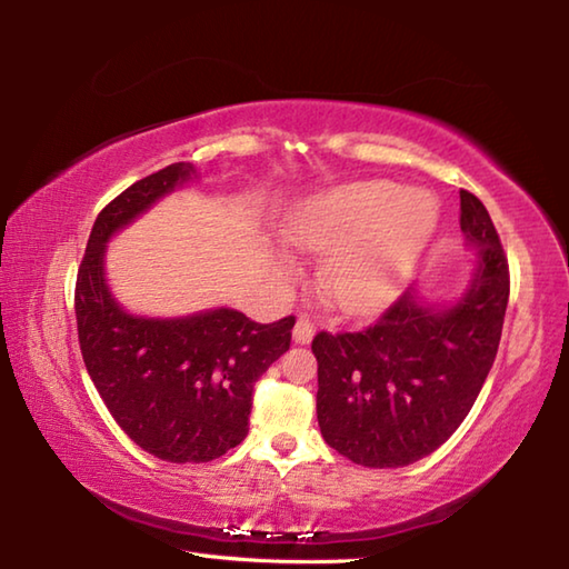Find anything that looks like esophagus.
Wrapping results in <instances>:
<instances>
[{"instance_id": "obj_1", "label": "esophagus", "mask_w": 569, "mask_h": 569, "mask_svg": "<svg viewBox=\"0 0 569 569\" xmlns=\"http://www.w3.org/2000/svg\"><path fill=\"white\" fill-rule=\"evenodd\" d=\"M313 333H316L313 321H308L306 316H301V319H298L296 326H293V341L296 343H308L313 339Z\"/></svg>"}]
</instances>
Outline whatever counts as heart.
<instances>
[{"instance_id": "heart-1", "label": "heart", "mask_w": 569, "mask_h": 569, "mask_svg": "<svg viewBox=\"0 0 569 569\" xmlns=\"http://www.w3.org/2000/svg\"><path fill=\"white\" fill-rule=\"evenodd\" d=\"M439 218L437 200L391 180H363L323 192L286 228L301 253H331L321 288L343 313L381 311L407 281Z\"/></svg>"}]
</instances>
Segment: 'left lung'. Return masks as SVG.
Returning a JSON list of instances; mask_svg holds the SVG:
<instances>
[{
	"instance_id": "1",
	"label": "left lung",
	"mask_w": 569,
	"mask_h": 569,
	"mask_svg": "<svg viewBox=\"0 0 569 569\" xmlns=\"http://www.w3.org/2000/svg\"><path fill=\"white\" fill-rule=\"evenodd\" d=\"M459 226L479 246V268L455 306L411 291L361 331H319L316 413L326 445L353 465L407 467L455 435L475 407L502 339L509 266L481 200L459 190Z\"/></svg>"
}]
</instances>
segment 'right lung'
<instances>
[{"mask_svg": "<svg viewBox=\"0 0 569 569\" xmlns=\"http://www.w3.org/2000/svg\"><path fill=\"white\" fill-rule=\"evenodd\" d=\"M192 172L190 162H176L110 200L74 286L77 336L94 389L134 445L172 465L218 459L246 439L256 381L288 351L296 323L293 316L256 323L233 308L138 319L110 296L104 243Z\"/></svg>", "mask_w": 569, "mask_h": 569, "instance_id": "add662e5", "label": "right lung"}]
</instances>
